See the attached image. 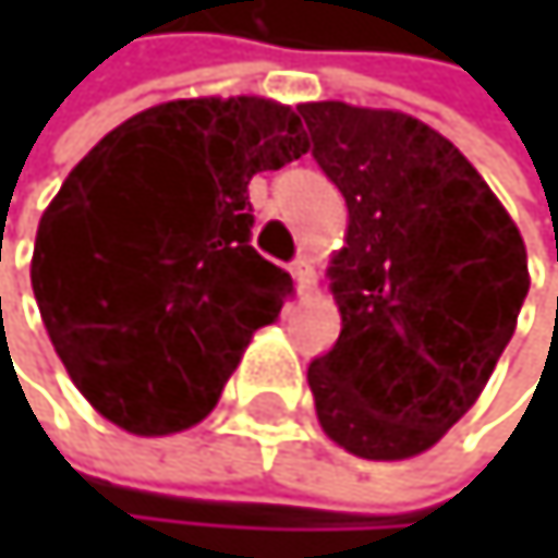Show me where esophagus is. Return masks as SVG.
I'll use <instances>...</instances> for the list:
<instances>
[{
  "label": "esophagus",
  "mask_w": 558,
  "mask_h": 558,
  "mask_svg": "<svg viewBox=\"0 0 558 558\" xmlns=\"http://www.w3.org/2000/svg\"><path fill=\"white\" fill-rule=\"evenodd\" d=\"M291 274L298 277L301 294H311V291H314V264H311V257H307V254H304V257H298V260L291 264Z\"/></svg>",
  "instance_id": "obj_1"
}]
</instances>
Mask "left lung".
I'll return each instance as SVG.
<instances>
[{
  "instance_id": "1",
  "label": "left lung",
  "mask_w": 558,
  "mask_h": 558,
  "mask_svg": "<svg viewBox=\"0 0 558 558\" xmlns=\"http://www.w3.org/2000/svg\"><path fill=\"white\" fill-rule=\"evenodd\" d=\"M298 110L348 204L328 264L341 335L307 368L317 422L357 459L422 456L478 401L515 331L522 233L428 123L341 99Z\"/></svg>"
}]
</instances>
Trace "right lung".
I'll return each instance as SVG.
<instances>
[{
  "mask_svg": "<svg viewBox=\"0 0 558 558\" xmlns=\"http://www.w3.org/2000/svg\"><path fill=\"white\" fill-rule=\"evenodd\" d=\"M291 106L170 99L106 133L62 180L33 294L80 395L143 438L204 422L294 281L251 247L247 183L307 154Z\"/></svg>",
  "mask_w": 558,
  "mask_h": 558,
  "instance_id": "obj_1",
  "label": "right lung"
}]
</instances>
